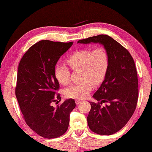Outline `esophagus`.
<instances>
[{
  "instance_id": "esophagus-1",
  "label": "esophagus",
  "mask_w": 152,
  "mask_h": 152,
  "mask_svg": "<svg viewBox=\"0 0 152 152\" xmlns=\"http://www.w3.org/2000/svg\"><path fill=\"white\" fill-rule=\"evenodd\" d=\"M75 102H76V104H79L80 103L82 102V101L80 100H76Z\"/></svg>"
}]
</instances>
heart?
Returning <instances> with one entry per match:
<instances>
[{"label":"heart","mask_w":152,"mask_h":152,"mask_svg":"<svg viewBox=\"0 0 152 152\" xmlns=\"http://www.w3.org/2000/svg\"><path fill=\"white\" fill-rule=\"evenodd\" d=\"M67 64L72 70L81 69L80 83L72 84L64 90L66 98L84 99L89 95L93 86L100 84L106 78L109 67V56L106 49L101 46L94 49L84 48L76 50L67 58ZM55 78L60 84L66 85L70 81V70L58 63L54 68Z\"/></svg>","instance_id":"obj_1"}]
</instances>
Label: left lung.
Wrapping results in <instances>:
<instances>
[{
  "label": "left lung",
  "mask_w": 152,
  "mask_h": 152,
  "mask_svg": "<svg viewBox=\"0 0 152 152\" xmlns=\"http://www.w3.org/2000/svg\"><path fill=\"white\" fill-rule=\"evenodd\" d=\"M78 43H100L109 56L106 78L93 95L97 103L90 102L87 117L90 129L100 135H112L128 123L136 108L138 80L134 60L129 51L106 34L80 40ZM103 103H107L102 106Z\"/></svg>",
  "instance_id": "obj_1"
}]
</instances>
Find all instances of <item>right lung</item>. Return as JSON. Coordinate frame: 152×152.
<instances>
[{
    "label": "right lung",
    "instance_id": "1",
    "mask_svg": "<svg viewBox=\"0 0 152 152\" xmlns=\"http://www.w3.org/2000/svg\"><path fill=\"white\" fill-rule=\"evenodd\" d=\"M72 44L40 40L29 48L19 63L15 88L19 107L29 128L45 138H56L67 131L70 112L76 107L72 98L56 107L51 105L61 100L56 92L60 85L54 66Z\"/></svg>",
    "mask_w": 152,
    "mask_h": 152
}]
</instances>
